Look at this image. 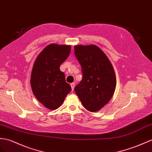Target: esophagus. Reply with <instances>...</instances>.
Listing matches in <instances>:
<instances>
[{"label": "esophagus", "mask_w": 152, "mask_h": 152, "mask_svg": "<svg viewBox=\"0 0 152 152\" xmlns=\"http://www.w3.org/2000/svg\"><path fill=\"white\" fill-rule=\"evenodd\" d=\"M71 88H72V90L73 91L74 88H75V83H71Z\"/></svg>", "instance_id": "1"}]
</instances>
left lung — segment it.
<instances>
[{
    "instance_id": "obj_1",
    "label": "left lung",
    "mask_w": 152,
    "mask_h": 152,
    "mask_svg": "<svg viewBox=\"0 0 152 152\" xmlns=\"http://www.w3.org/2000/svg\"><path fill=\"white\" fill-rule=\"evenodd\" d=\"M75 54L83 75L75 91L87 110L98 111L114 93L116 79L113 67L103 50L94 45H76Z\"/></svg>"
}]
</instances>
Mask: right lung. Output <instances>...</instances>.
<instances>
[{"instance_id": "obj_1", "label": "right lung", "mask_w": 152, "mask_h": 152, "mask_svg": "<svg viewBox=\"0 0 152 152\" xmlns=\"http://www.w3.org/2000/svg\"><path fill=\"white\" fill-rule=\"evenodd\" d=\"M71 46L50 44L39 54L34 61L31 76L34 95L42 104L55 110L64 102L71 87L65 81L60 66L67 59Z\"/></svg>"}]
</instances>
